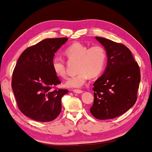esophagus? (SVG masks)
Instances as JSON below:
<instances>
[{
    "label": "esophagus",
    "mask_w": 152,
    "mask_h": 152,
    "mask_svg": "<svg viewBox=\"0 0 152 152\" xmlns=\"http://www.w3.org/2000/svg\"><path fill=\"white\" fill-rule=\"evenodd\" d=\"M73 91L76 94H82L83 91L81 90H73Z\"/></svg>",
    "instance_id": "1"
}]
</instances>
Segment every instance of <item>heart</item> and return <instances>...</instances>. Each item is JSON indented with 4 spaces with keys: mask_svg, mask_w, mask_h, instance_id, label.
I'll use <instances>...</instances> for the list:
<instances>
[{
    "mask_svg": "<svg viewBox=\"0 0 152 152\" xmlns=\"http://www.w3.org/2000/svg\"><path fill=\"white\" fill-rule=\"evenodd\" d=\"M69 61H77L76 75L68 78L64 83L66 88H80L87 81L89 76L91 78L99 76L105 66L106 52L103 47L95 45L88 46L80 43L71 45L64 51ZM52 68L56 76L60 78L66 76V66L63 59L55 57L52 61Z\"/></svg>",
    "mask_w": 152,
    "mask_h": 152,
    "instance_id": "obj_1",
    "label": "heart"
}]
</instances>
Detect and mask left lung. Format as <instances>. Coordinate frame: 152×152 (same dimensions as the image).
Segmentation results:
<instances>
[{
  "label": "left lung",
  "instance_id": "left-lung-1",
  "mask_svg": "<svg viewBox=\"0 0 152 152\" xmlns=\"http://www.w3.org/2000/svg\"><path fill=\"white\" fill-rule=\"evenodd\" d=\"M104 47L107 63L94 84V104L90 112L97 119L119 117L134 105L140 82V71L129 48L107 39L96 37Z\"/></svg>",
  "mask_w": 152,
  "mask_h": 152
}]
</instances>
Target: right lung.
Returning <instances> with one entry per match:
<instances>
[{"label": "right lung", "mask_w": 152, "mask_h": 152, "mask_svg": "<svg viewBox=\"0 0 152 152\" xmlns=\"http://www.w3.org/2000/svg\"><path fill=\"white\" fill-rule=\"evenodd\" d=\"M67 37L45 39L23 51L14 68L12 80L20 111L33 120L53 121L60 114L61 99L67 90H53L61 84L52 68L55 53Z\"/></svg>", "instance_id": "add662e5"}]
</instances>
